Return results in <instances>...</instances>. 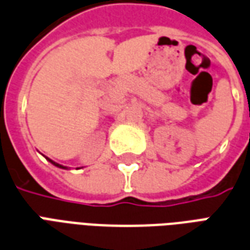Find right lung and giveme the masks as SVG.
Returning <instances> with one entry per match:
<instances>
[{"label":"right lung","instance_id":"1","mask_svg":"<svg viewBox=\"0 0 250 250\" xmlns=\"http://www.w3.org/2000/svg\"><path fill=\"white\" fill-rule=\"evenodd\" d=\"M49 161H50V163L53 164V165H56V167H62V165H60V164H57V163H54V161H52V160H50V158H48Z\"/></svg>","mask_w":250,"mask_h":250}]
</instances>
